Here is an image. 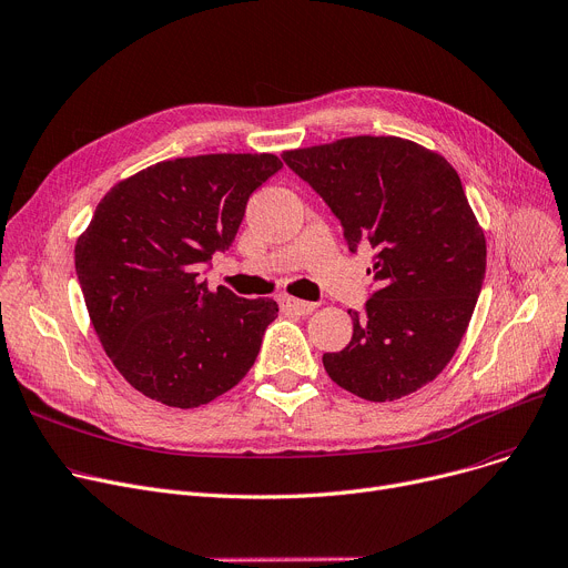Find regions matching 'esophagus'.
Returning <instances> with one entry per match:
<instances>
[{
  "instance_id": "esophagus-1",
  "label": "esophagus",
  "mask_w": 568,
  "mask_h": 568,
  "mask_svg": "<svg viewBox=\"0 0 568 568\" xmlns=\"http://www.w3.org/2000/svg\"><path fill=\"white\" fill-rule=\"evenodd\" d=\"M280 307L284 312H291V314H297V316H307L316 310L314 303H305V300H297V297H291V295L280 297Z\"/></svg>"
}]
</instances>
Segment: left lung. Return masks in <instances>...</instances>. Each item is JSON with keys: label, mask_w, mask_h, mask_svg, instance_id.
Wrapping results in <instances>:
<instances>
[{"label": "left lung", "mask_w": 568, "mask_h": 568, "mask_svg": "<svg viewBox=\"0 0 568 568\" xmlns=\"http://www.w3.org/2000/svg\"><path fill=\"white\" fill-rule=\"evenodd\" d=\"M284 162L342 222L348 250L369 241L376 286L348 310L353 339L325 353L339 387L394 402L436 378L473 318L486 273L484 231L454 166L402 138H348L286 151Z\"/></svg>", "instance_id": "left-lung-1"}]
</instances>
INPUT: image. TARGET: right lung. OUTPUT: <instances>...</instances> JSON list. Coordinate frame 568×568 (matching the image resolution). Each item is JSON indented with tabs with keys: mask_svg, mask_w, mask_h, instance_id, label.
<instances>
[{
	"mask_svg": "<svg viewBox=\"0 0 568 568\" xmlns=\"http://www.w3.org/2000/svg\"><path fill=\"white\" fill-rule=\"evenodd\" d=\"M280 170L273 153L176 158L100 199L75 273L100 344L144 396L196 408L252 369L277 303L213 293L199 271L236 241L250 194Z\"/></svg>",
	"mask_w": 568,
	"mask_h": 568,
	"instance_id": "add662e5",
	"label": "right lung"
}]
</instances>
